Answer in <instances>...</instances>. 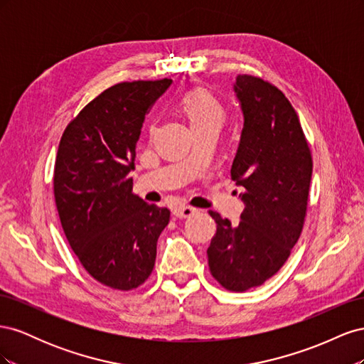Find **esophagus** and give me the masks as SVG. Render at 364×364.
<instances>
[{"mask_svg": "<svg viewBox=\"0 0 364 364\" xmlns=\"http://www.w3.org/2000/svg\"><path fill=\"white\" fill-rule=\"evenodd\" d=\"M196 209L191 206H176L173 209V215L176 218H190L191 215H194Z\"/></svg>", "mask_w": 364, "mask_h": 364, "instance_id": "34e87169", "label": "esophagus"}]
</instances>
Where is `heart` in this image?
I'll return each instance as SVG.
<instances>
[{"instance_id":"1","label":"heart","mask_w":364,"mask_h":364,"mask_svg":"<svg viewBox=\"0 0 364 364\" xmlns=\"http://www.w3.org/2000/svg\"><path fill=\"white\" fill-rule=\"evenodd\" d=\"M181 109L188 119L193 132L218 129L223 126L226 111L218 98L206 90H194L185 94Z\"/></svg>"}]
</instances>
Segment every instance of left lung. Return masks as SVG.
Returning <instances> with one entry per match:
<instances>
[{
	"label": "left lung",
	"instance_id": "left-lung-1",
	"mask_svg": "<svg viewBox=\"0 0 364 364\" xmlns=\"http://www.w3.org/2000/svg\"><path fill=\"white\" fill-rule=\"evenodd\" d=\"M234 92L243 129L230 178L243 188L245 209L238 225L209 213L217 232L206 253L225 289L246 291L272 278L299 240L313 161L299 117L278 87L237 75Z\"/></svg>",
	"mask_w": 364,
	"mask_h": 364
}]
</instances>
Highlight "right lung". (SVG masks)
I'll use <instances>...</instances> for the list:
<instances>
[{"mask_svg": "<svg viewBox=\"0 0 364 364\" xmlns=\"http://www.w3.org/2000/svg\"><path fill=\"white\" fill-rule=\"evenodd\" d=\"M171 79L124 82L87 103L65 129L54 167L63 232L82 266L107 287L132 290L156 259L167 208L132 194L136 142L151 105Z\"/></svg>", "mask_w": 364, "mask_h": 364, "instance_id": "obj_1", "label": "right lung"}]
</instances>
